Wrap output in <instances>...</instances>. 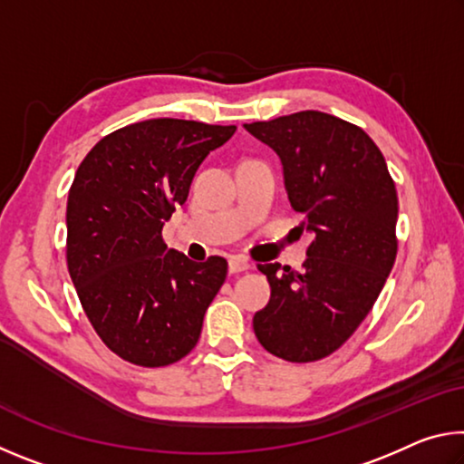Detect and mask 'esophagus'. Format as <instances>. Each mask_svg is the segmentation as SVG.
Segmentation results:
<instances>
[{"label":"esophagus","instance_id":"34e87169","mask_svg":"<svg viewBox=\"0 0 464 464\" xmlns=\"http://www.w3.org/2000/svg\"><path fill=\"white\" fill-rule=\"evenodd\" d=\"M249 268H251V264H249L247 257H243V256H233L231 260H229V272H231V274L246 272V270H249Z\"/></svg>","mask_w":464,"mask_h":464}]
</instances>
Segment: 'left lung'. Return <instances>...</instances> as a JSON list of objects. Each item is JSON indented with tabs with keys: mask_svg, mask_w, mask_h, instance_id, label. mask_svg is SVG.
<instances>
[{
	"mask_svg": "<svg viewBox=\"0 0 464 464\" xmlns=\"http://www.w3.org/2000/svg\"><path fill=\"white\" fill-rule=\"evenodd\" d=\"M246 130L280 157L290 207L313 233L303 270L257 264L272 295L254 332L270 354L315 362L356 332L395 264V182L374 140L337 116L303 110Z\"/></svg>",
	"mask_w": 464,
	"mask_h": 464,
	"instance_id": "obj_1",
	"label": "left lung"
}]
</instances>
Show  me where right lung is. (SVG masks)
Returning <instances> with one entry per match:
<instances>
[{"instance_id":"add662e5","label":"right lung","mask_w":464,"mask_h":464,"mask_svg":"<svg viewBox=\"0 0 464 464\" xmlns=\"http://www.w3.org/2000/svg\"><path fill=\"white\" fill-rule=\"evenodd\" d=\"M237 127L151 119L110 132L75 171L67 268L92 327L116 356L147 368L182 360L227 278V260L192 262L163 241L192 178Z\"/></svg>"}]
</instances>
